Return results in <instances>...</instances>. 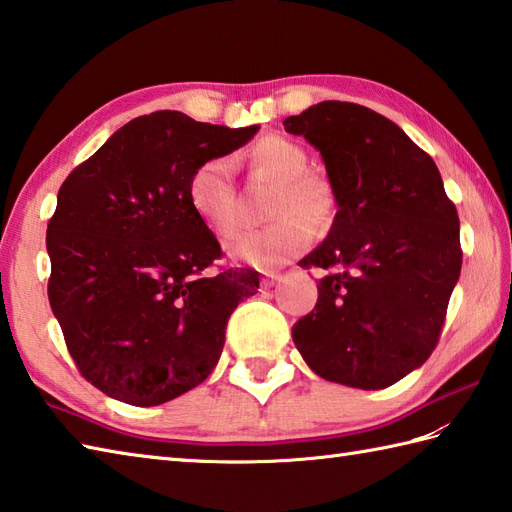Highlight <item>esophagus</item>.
Returning a JSON list of instances; mask_svg holds the SVG:
<instances>
[{"label": "esophagus", "mask_w": 512, "mask_h": 512, "mask_svg": "<svg viewBox=\"0 0 512 512\" xmlns=\"http://www.w3.org/2000/svg\"><path fill=\"white\" fill-rule=\"evenodd\" d=\"M281 281H284V275H275V273H268L264 279H262V290L264 292H270L275 290Z\"/></svg>", "instance_id": "34e87169"}]
</instances>
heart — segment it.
Listing matches in <instances>:
<instances>
[{
  "mask_svg": "<svg viewBox=\"0 0 512 512\" xmlns=\"http://www.w3.org/2000/svg\"><path fill=\"white\" fill-rule=\"evenodd\" d=\"M255 169L277 182L270 217L273 224L242 231L226 244L233 264L275 270L308 248L312 229L325 228L334 213V193L328 180L308 173V154L297 143L270 136L259 140L250 154ZM187 195L193 213L215 237H228L237 226L231 167L224 158L204 160L193 169Z\"/></svg>",
  "mask_w": 512,
  "mask_h": 512,
  "instance_id": "1",
  "label": "heart"
}]
</instances>
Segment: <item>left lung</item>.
Wrapping results in <instances>:
<instances>
[{
	"label": "left lung",
	"instance_id": "8db88e82",
	"mask_svg": "<svg viewBox=\"0 0 512 512\" xmlns=\"http://www.w3.org/2000/svg\"><path fill=\"white\" fill-rule=\"evenodd\" d=\"M319 151L336 202L328 237L301 259L330 270L292 328L314 374L385 389L431 356L460 279V220L429 154L363 105L323 101L284 121Z\"/></svg>",
	"mask_w": 512,
	"mask_h": 512
}]
</instances>
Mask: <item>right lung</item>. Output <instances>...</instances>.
<instances>
[{
	"mask_svg": "<svg viewBox=\"0 0 512 512\" xmlns=\"http://www.w3.org/2000/svg\"><path fill=\"white\" fill-rule=\"evenodd\" d=\"M257 129L171 110L138 116L61 184L46 233L50 308L81 376L110 398L162 405L220 361L226 321L259 275H204L220 244L193 213L187 184Z\"/></svg>",
	"mask_w": 512,
	"mask_h": 512,
	"instance_id": "1",
	"label": "right lung"
}]
</instances>
